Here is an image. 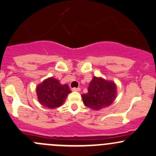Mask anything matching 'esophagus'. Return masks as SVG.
I'll return each instance as SVG.
<instances>
[{"label": "esophagus", "instance_id": "obj_1", "mask_svg": "<svg viewBox=\"0 0 156 156\" xmlns=\"http://www.w3.org/2000/svg\"><path fill=\"white\" fill-rule=\"evenodd\" d=\"M80 90H81V89H80L79 87L76 88V87H74L73 88V91H76V92H79Z\"/></svg>", "mask_w": 156, "mask_h": 156}]
</instances>
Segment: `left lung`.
<instances>
[{
	"label": "left lung",
	"mask_w": 156,
	"mask_h": 156,
	"mask_svg": "<svg viewBox=\"0 0 156 156\" xmlns=\"http://www.w3.org/2000/svg\"><path fill=\"white\" fill-rule=\"evenodd\" d=\"M88 92L81 95L87 107L95 111L111 105L117 97V86L114 81L93 77L89 84Z\"/></svg>",
	"instance_id": "obj_1"
}]
</instances>
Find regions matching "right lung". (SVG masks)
Wrapping results in <instances>:
<instances>
[{
    "mask_svg": "<svg viewBox=\"0 0 156 156\" xmlns=\"http://www.w3.org/2000/svg\"><path fill=\"white\" fill-rule=\"evenodd\" d=\"M70 93L71 90L68 85L61 84L53 77L47 78L37 87L39 101L51 109L61 106Z\"/></svg>",
    "mask_w": 156,
    "mask_h": 156,
    "instance_id": "1",
    "label": "right lung"
}]
</instances>
